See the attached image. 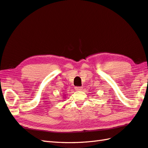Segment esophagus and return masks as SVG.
I'll return each instance as SVG.
<instances>
[{"mask_svg": "<svg viewBox=\"0 0 148 148\" xmlns=\"http://www.w3.org/2000/svg\"><path fill=\"white\" fill-rule=\"evenodd\" d=\"M75 90L77 91H81V90H83V87L81 86H76L75 87Z\"/></svg>", "mask_w": 148, "mask_h": 148, "instance_id": "esophagus-1", "label": "esophagus"}]
</instances>
